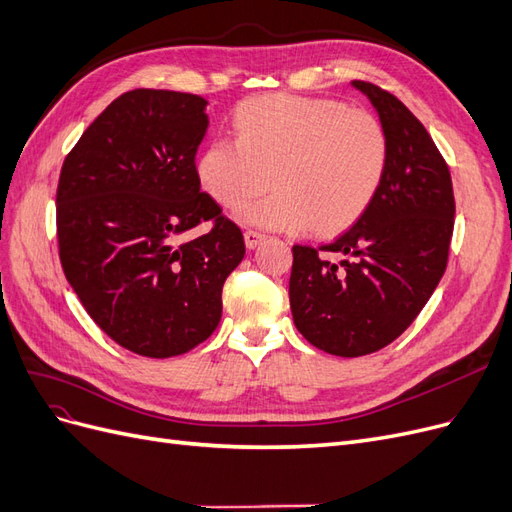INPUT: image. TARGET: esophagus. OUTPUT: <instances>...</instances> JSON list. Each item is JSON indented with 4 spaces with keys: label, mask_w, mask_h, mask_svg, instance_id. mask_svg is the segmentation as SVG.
<instances>
[{
    "label": "esophagus",
    "mask_w": 512,
    "mask_h": 512,
    "mask_svg": "<svg viewBox=\"0 0 512 512\" xmlns=\"http://www.w3.org/2000/svg\"><path fill=\"white\" fill-rule=\"evenodd\" d=\"M243 239H245V245L250 247V250H254V247L265 239V235H262V232H258V230H245L243 232Z\"/></svg>",
    "instance_id": "1"
}]
</instances>
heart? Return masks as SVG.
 Masks as SVG:
<instances>
[{
  "label": "heart",
  "mask_w": 512,
  "mask_h": 512,
  "mask_svg": "<svg viewBox=\"0 0 512 512\" xmlns=\"http://www.w3.org/2000/svg\"><path fill=\"white\" fill-rule=\"evenodd\" d=\"M237 138H213L196 164L215 203L269 230L348 228L378 196L391 162V138L371 113L337 100L262 96L239 104Z\"/></svg>",
  "instance_id": "obj_1"
}]
</instances>
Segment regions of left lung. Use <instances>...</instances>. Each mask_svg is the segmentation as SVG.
Masks as SVG:
<instances>
[{"mask_svg":"<svg viewBox=\"0 0 512 512\" xmlns=\"http://www.w3.org/2000/svg\"><path fill=\"white\" fill-rule=\"evenodd\" d=\"M352 85L389 132V173L335 241L292 245L288 288L299 333L346 359L378 352L410 327L442 280L455 226L451 170L423 123L386 89ZM333 253L343 260L333 263Z\"/></svg>","mask_w":512,"mask_h":512,"instance_id":"8db88e82","label":"left lung"}]
</instances>
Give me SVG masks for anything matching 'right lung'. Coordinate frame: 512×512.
Masks as SVG:
<instances>
[{
	"label": "right lung",
	"instance_id": "add662e5",
	"mask_svg": "<svg viewBox=\"0 0 512 512\" xmlns=\"http://www.w3.org/2000/svg\"><path fill=\"white\" fill-rule=\"evenodd\" d=\"M207 100L132 89L108 104L66 156L57 243L66 280L98 327L130 352L168 359L218 329L241 228L200 192L196 151ZM212 230L192 242L185 231Z\"/></svg>",
	"mask_w": 512,
	"mask_h": 512
}]
</instances>
